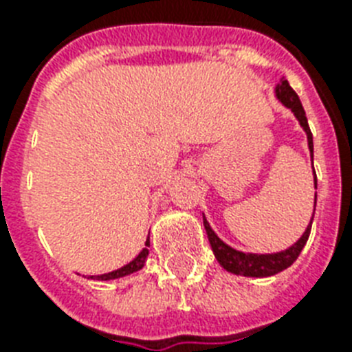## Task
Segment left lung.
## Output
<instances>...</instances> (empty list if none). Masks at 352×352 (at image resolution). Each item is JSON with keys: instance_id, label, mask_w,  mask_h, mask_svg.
I'll return each mask as SVG.
<instances>
[{"instance_id": "obj_1", "label": "left lung", "mask_w": 352, "mask_h": 352, "mask_svg": "<svg viewBox=\"0 0 352 352\" xmlns=\"http://www.w3.org/2000/svg\"><path fill=\"white\" fill-rule=\"evenodd\" d=\"M276 96L279 100L283 102L285 106L289 107L290 111L294 113L296 118L300 120L301 127L305 129L307 133V140H309V149H311V157L314 153V146H312V133L311 127H309V122H307L305 109L301 106L300 96L296 95V91L290 87V84L287 80H281L276 87ZM314 170V166H312ZM314 184H316V171H314ZM316 204V203H314ZM312 219H314V212H312ZM312 219L307 226V230L303 232L300 239L296 241L294 245L289 246L287 250L276 252V254H245V252H239L228 246L226 243L217 237L212 226L208 225V221L203 215V223L204 228H206V234H208V241L212 250H214L217 261L223 265V268H226L228 272L232 274H239V276H250V278H267V276H274V274L281 272L285 268H289L292 263L298 259L300 252L303 250L307 239H309V234H311V226Z\"/></svg>"}]
</instances>
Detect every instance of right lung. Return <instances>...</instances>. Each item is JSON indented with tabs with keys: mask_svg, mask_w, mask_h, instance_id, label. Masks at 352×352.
I'll return each instance as SVG.
<instances>
[{
	"mask_svg": "<svg viewBox=\"0 0 352 352\" xmlns=\"http://www.w3.org/2000/svg\"><path fill=\"white\" fill-rule=\"evenodd\" d=\"M146 246H149V239L146 241ZM149 250L148 248H142V252L138 254L133 261H129L127 265H124L122 268H117V270H113V272L107 274H100V276H91V279H100V281H107V279H117V278H124V276H129V274L137 272L140 268L144 267V263H146V257H148Z\"/></svg>",
	"mask_w": 352,
	"mask_h": 352,
	"instance_id": "add662e5",
	"label": "right lung"
}]
</instances>
